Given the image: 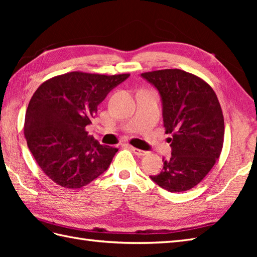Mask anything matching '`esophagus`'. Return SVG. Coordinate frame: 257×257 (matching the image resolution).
<instances>
[{
  "instance_id": "obj_1",
  "label": "esophagus",
  "mask_w": 257,
  "mask_h": 257,
  "mask_svg": "<svg viewBox=\"0 0 257 257\" xmlns=\"http://www.w3.org/2000/svg\"><path fill=\"white\" fill-rule=\"evenodd\" d=\"M129 148L132 149V151L134 152V154H135L136 156H138V157H144V156H146L147 154H148V152H147V151L140 150V149H138V148H135V147H132V146H130Z\"/></svg>"
}]
</instances>
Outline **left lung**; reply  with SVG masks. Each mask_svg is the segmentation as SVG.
Masks as SVG:
<instances>
[{"label":"left lung","instance_id":"1","mask_svg":"<svg viewBox=\"0 0 257 257\" xmlns=\"http://www.w3.org/2000/svg\"><path fill=\"white\" fill-rule=\"evenodd\" d=\"M159 90L163 125L170 134L171 157L151 180L169 192L194 188L219 159L224 143V118L219 99L205 80L181 69L141 74Z\"/></svg>","mask_w":257,"mask_h":257}]
</instances>
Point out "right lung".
Masks as SVG:
<instances>
[{"mask_svg": "<svg viewBox=\"0 0 257 257\" xmlns=\"http://www.w3.org/2000/svg\"><path fill=\"white\" fill-rule=\"evenodd\" d=\"M130 74L70 72L45 80L25 113L24 136L42 171L67 189H80L105 172L117 148L102 146L86 127L97 106Z\"/></svg>", "mask_w": 257, "mask_h": 257, "instance_id": "obj_1", "label": "right lung"}]
</instances>
